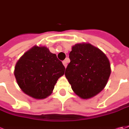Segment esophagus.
<instances>
[{"label": "esophagus", "instance_id": "obj_1", "mask_svg": "<svg viewBox=\"0 0 129 129\" xmlns=\"http://www.w3.org/2000/svg\"><path fill=\"white\" fill-rule=\"evenodd\" d=\"M63 64H64V66L65 67H67V60H64L62 62Z\"/></svg>", "mask_w": 129, "mask_h": 129}]
</instances>
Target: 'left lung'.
Instances as JSON below:
<instances>
[{
    "label": "left lung",
    "instance_id": "1",
    "mask_svg": "<svg viewBox=\"0 0 129 129\" xmlns=\"http://www.w3.org/2000/svg\"><path fill=\"white\" fill-rule=\"evenodd\" d=\"M69 57L70 62L65 77L72 90L82 99H89L104 88L111 74L110 63L107 56L89 43L72 47Z\"/></svg>",
    "mask_w": 129,
    "mask_h": 129
}]
</instances>
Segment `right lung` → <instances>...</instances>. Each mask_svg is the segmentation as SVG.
<instances>
[{
    "instance_id": "obj_1",
    "label": "right lung",
    "mask_w": 129,
    "mask_h": 129,
    "mask_svg": "<svg viewBox=\"0 0 129 129\" xmlns=\"http://www.w3.org/2000/svg\"><path fill=\"white\" fill-rule=\"evenodd\" d=\"M65 67L46 47L35 46L18 61L15 77L24 93L35 99L50 94Z\"/></svg>"
}]
</instances>
